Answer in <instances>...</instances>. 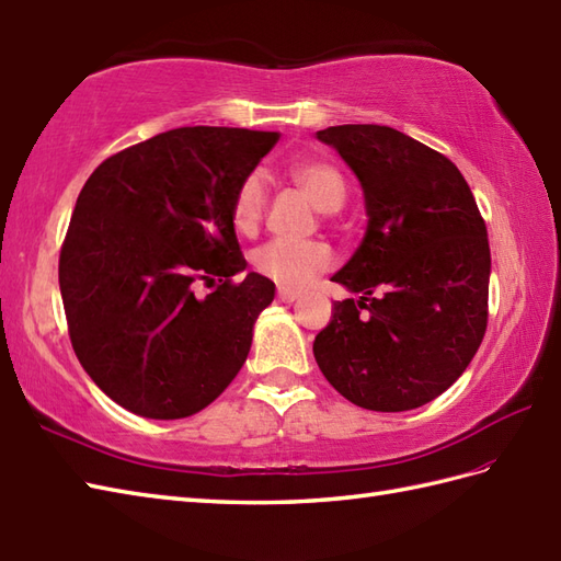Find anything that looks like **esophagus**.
Returning <instances> with one entry per match:
<instances>
[{
    "mask_svg": "<svg viewBox=\"0 0 561 561\" xmlns=\"http://www.w3.org/2000/svg\"><path fill=\"white\" fill-rule=\"evenodd\" d=\"M278 300H280V302H295V300H300V290L278 288Z\"/></svg>",
    "mask_w": 561,
    "mask_h": 561,
    "instance_id": "34e87169",
    "label": "esophagus"
}]
</instances>
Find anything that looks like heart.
<instances>
[{
    "label": "heart",
    "instance_id": "obj_1",
    "mask_svg": "<svg viewBox=\"0 0 561 561\" xmlns=\"http://www.w3.org/2000/svg\"><path fill=\"white\" fill-rule=\"evenodd\" d=\"M290 178L319 210H339L345 198L341 170L327 160H300L290 168ZM268 206V184L261 172H249L232 196V226L242 234H254ZM256 273L283 288H305L335 264V254L323 242L271 240L254 249Z\"/></svg>",
    "mask_w": 561,
    "mask_h": 561
}]
</instances>
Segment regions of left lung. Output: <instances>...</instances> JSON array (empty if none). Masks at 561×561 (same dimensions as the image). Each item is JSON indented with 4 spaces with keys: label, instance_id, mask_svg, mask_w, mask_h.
I'll use <instances>...</instances> for the list:
<instances>
[{
    "label": "left lung",
    "instance_id": "8db88e82",
    "mask_svg": "<svg viewBox=\"0 0 561 561\" xmlns=\"http://www.w3.org/2000/svg\"><path fill=\"white\" fill-rule=\"evenodd\" d=\"M365 192L367 232L331 280L359 300L333 302L317 365L347 401L401 413L463 375L488 329L490 242L466 178L434 148L379 124L317 131Z\"/></svg>",
    "mask_w": 561,
    "mask_h": 561
}]
</instances>
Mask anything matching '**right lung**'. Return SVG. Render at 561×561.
I'll return each instance as SVG.
<instances>
[{
    "label": "right lung",
    "instance_id": "obj_1",
    "mask_svg": "<svg viewBox=\"0 0 561 561\" xmlns=\"http://www.w3.org/2000/svg\"><path fill=\"white\" fill-rule=\"evenodd\" d=\"M278 139L180 127L105 158L85 180L59 290L73 353L122 408L190 417L238 377L276 285L259 273L234 280L247 261L232 196ZM198 284L215 290L202 296Z\"/></svg>",
    "mask_w": 561,
    "mask_h": 561
}]
</instances>
